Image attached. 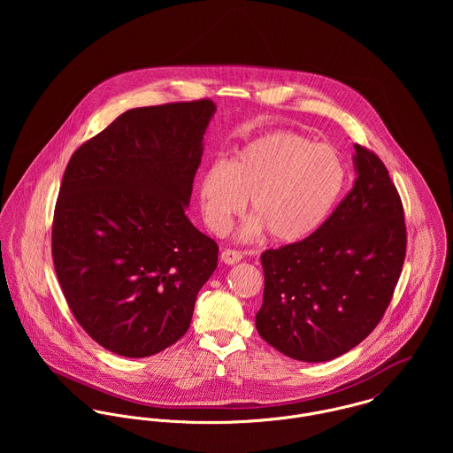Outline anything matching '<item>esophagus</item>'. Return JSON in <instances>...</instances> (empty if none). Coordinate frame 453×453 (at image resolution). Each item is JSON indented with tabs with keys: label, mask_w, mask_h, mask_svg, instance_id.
I'll return each instance as SVG.
<instances>
[{
	"label": "esophagus",
	"mask_w": 453,
	"mask_h": 453,
	"mask_svg": "<svg viewBox=\"0 0 453 453\" xmlns=\"http://www.w3.org/2000/svg\"><path fill=\"white\" fill-rule=\"evenodd\" d=\"M219 258H221L223 263H226V265H235V263H239L242 259V253H239L235 250H223Z\"/></svg>",
	"instance_id": "obj_1"
}]
</instances>
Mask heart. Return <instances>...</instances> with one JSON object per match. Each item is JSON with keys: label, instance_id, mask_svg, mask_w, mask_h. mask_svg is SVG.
Here are the masks:
<instances>
[{"label": "heart", "instance_id": "heart-1", "mask_svg": "<svg viewBox=\"0 0 453 453\" xmlns=\"http://www.w3.org/2000/svg\"><path fill=\"white\" fill-rule=\"evenodd\" d=\"M345 185V165L327 144L296 132H273L246 144L228 164H212L200 180V207L207 226L225 234L250 198L255 216L248 239L268 232L272 241L298 242L329 216Z\"/></svg>", "mask_w": 453, "mask_h": 453}]
</instances>
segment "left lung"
I'll return each instance as SVG.
<instances>
[{
	"instance_id": "obj_1",
	"label": "left lung",
	"mask_w": 453,
	"mask_h": 453,
	"mask_svg": "<svg viewBox=\"0 0 453 453\" xmlns=\"http://www.w3.org/2000/svg\"><path fill=\"white\" fill-rule=\"evenodd\" d=\"M356 183L307 239L261 255L259 336L288 357L321 363L382 321L406 257L401 196L388 167L356 144Z\"/></svg>"
}]
</instances>
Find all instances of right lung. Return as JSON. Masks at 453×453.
I'll return each instance as SVG.
<instances>
[{"mask_svg":"<svg viewBox=\"0 0 453 453\" xmlns=\"http://www.w3.org/2000/svg\"><path fill=\"white\" fill-rule=\"evenodd\" d=\"M211 99L134 108L85 141L65 167L52 258L87 334L124 357L153 356L192 323L218 244L185 214Z\"/></svg>","mask_w":453,"mask_h":453,"instance_id":"obj_1","label":"right lung"}]
</instances>
